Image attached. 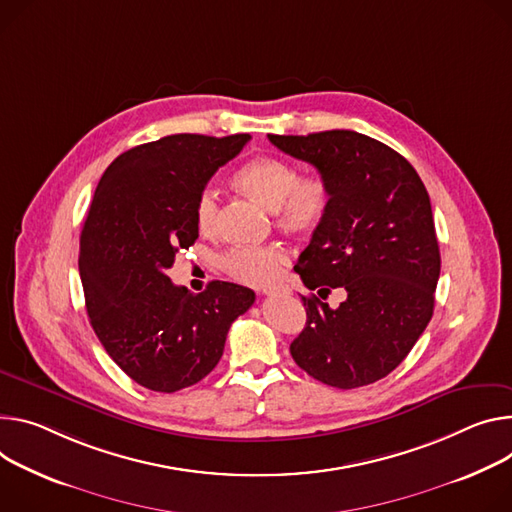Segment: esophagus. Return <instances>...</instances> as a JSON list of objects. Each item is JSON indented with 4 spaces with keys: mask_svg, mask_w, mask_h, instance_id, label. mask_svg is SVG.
<instances>
[{
    "mask_svg": "<svg viewBox=\"0 0 512 512\" xmlns=\"http://www.w3.org/2000/svg\"><path fill=\"white\" fill-rule=\"evenodd\" d=\"M261 294L265 296H275V294H288V288L286 286H265L261 290Z\"/></svg>",
    "mask_w": 512,
    "mask_h": 512,
    "instance_id": "1",
    "label": "esophagus"
}]
</instances>
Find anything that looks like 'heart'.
<instances>
[{
  "mask_svg": "<svg viewBox=\"0 0 512 512\" xmlns=\"http://www.w3.org/2000/svg\"><path fill=\"white\" fill-rule=\"evenodd\" d=\"M232 181L241 192L275 212L277 226L290 235H310L329 212L331 194L324 179L298 175V169L286 159L253 157L235 171ZM194 218L200 232L216 228L218 200L212 190L200 192ZM288 259V251L282 245L235 247L220 257V267L243 284L261 286L280 277Z\"/></svg>",
  "mask_w": 512,
  "mask_h": 512,
  "instance_id": "1",
  "label": "heart"
}]
</instances>
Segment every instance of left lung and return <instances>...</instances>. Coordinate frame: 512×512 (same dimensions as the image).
I'll list each match as a JSON object with an SVG mask.
<instances>
[{
  "instance_id": "obj_1",
  "label": "left lung",
  "mask_w": 512,
  "mask_h": 512,
  "mask_svg": "<svg viewBox=\"0 0 512 512\" xmlns=\"http://www.w3.org/2000/svg\"><path fill=\"white\" fill-rule=\"evenodd\" d=\"M269 141L314 165L331 194L296 273L322 298L335 287L348 292L339 309L302 296L306 327L290 353L327 386L374 384L402 363L433 316L441 255L425 183L394 149L353 130Z\"/></svg>"
}]
</instances>
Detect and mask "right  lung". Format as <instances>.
I'll return each mask as SVG.
<instances>
[{
    "label": "right lung",
    "instance_id": "obj_1",
    "mask_svg": "<svg viewBox=\"0 0 512 512\" xmlns=\"http://www.w3.org/2000/svg\"><path fill=\"white\" fill-rule=\"evenodd\" d=\"M249 134H171L116 157L104 171L79 239L85 308L100 343L128 378L177 392L206 378L230 324L255 292L210 282L202 294L165 273L198 239L194 206Z\"/></svg>",
    "mask_w": 512,
    "mask_h": 512
}]
</instances>
